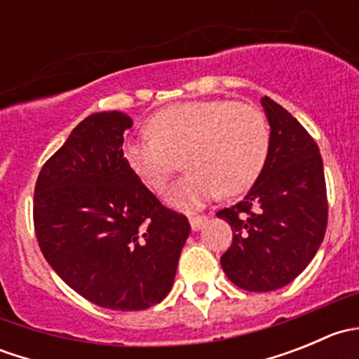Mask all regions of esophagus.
<instances>
[{"label": "esophagus", "instance_id": "esophagus-1", "mask_svg": "<svg viewBox=\"0 0 359 359\" xmlns=\"http://www.w3.org/2000/svg\"><path fill=\"white\" fill-rule=\"evenodd\" d=\"M206 220H208V217L206 215H189V222H191V227H193V231H200L206 224Z\"/></svg>", "mask_w": 359, "mask_h": 359}]
</instances>
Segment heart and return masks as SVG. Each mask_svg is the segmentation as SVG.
<instances>
[{"mask_svg": "<svg viewBox=\"0 0 359 359\" xmlns=\"http://www.w3.org/2000/svg\"><path fill=\"white\" fill-rule=\"evenodd\" d=\"M146 132L149 137L123 146V156L153 191L166 186L180 158L187 170L165 194L175 208H194L219 193H245L262 173L271 149L266 116L231 100L172 104L147 119Z\"/></svg>", "mask_w": 359, "mask_h": 359, "instance_id": "obj_1", "label": "heart"}]
</instances>
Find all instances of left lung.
Instances as JSON below:
<instances>
[{"label":"left lung","mask_w":359,"mask_h":359,"mask_svg":"<svg viewBox=\"0 0 359 359\" xmlns=\"http://www.w3.org/2000/svg\"><path fill=\"white\" fill-rule=\"evenodd\" d=\"M271 126L266 166L247 196L217 212L233 243L224 273L248 292H271L295 280L313 260L328 220L327 184L318 144L287 109L260 99Z\"/></svg>","instance_id":"left-lung-1"}]
</instances>
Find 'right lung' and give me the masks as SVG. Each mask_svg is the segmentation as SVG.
Listing matches in <instances>:
<instances>
[{
  "mask_svg": "<svg viewBox=\"0 0 359 359\" xmlns=\"http://www.w3.org/2000/svg\"><path fill=\"white\" fill-rule=\"evenodd\" d=\"M125 112H95L43 165L34 231L52 269L76 293L112 311H142L168 295L191 233L123 156Z\"/></svg>",
  "mask_w": 359,
  "mask_h": 359,
  "instance_id": "right-lung-1",
  "label": "right lung"
}]
</instances>
